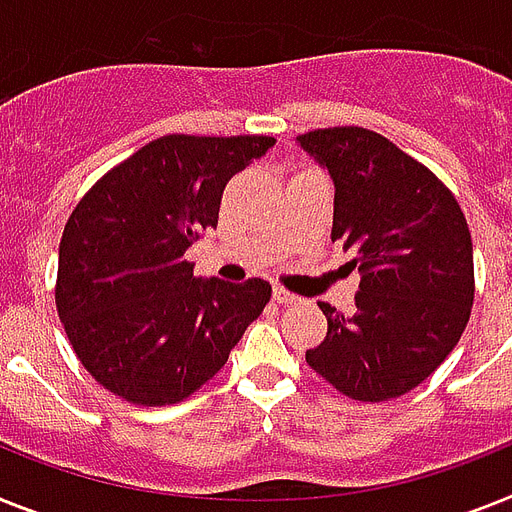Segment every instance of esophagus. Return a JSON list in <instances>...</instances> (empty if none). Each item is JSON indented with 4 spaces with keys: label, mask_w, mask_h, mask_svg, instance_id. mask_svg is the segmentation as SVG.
I'll list each match as a JSON object with an SVG mask.
<instances>
[{
    "label": "esophagus",
    "mask_w": 512,
    "mask_h": 512,
    "mask_svg": "<svg viewBox=\"0 0 512 512\" xmlns=\"http://www.w3.org/2000/svg\"><path fill=\"white\" fill-rule=\"evenodd\" d=\"M274 301L277 303H295L298 301V295H293L290 290H285V287H274Z\"/></svg>",
    "instance_id": "obj_1"
}]
</instances>
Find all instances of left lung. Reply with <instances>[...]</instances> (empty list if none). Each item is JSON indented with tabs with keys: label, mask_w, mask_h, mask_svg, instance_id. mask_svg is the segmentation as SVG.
I'll list each match as a JSON object with an SVG mask.
<instances>
[{
	"label": "left lung",
	"mask_w": 512,
	"mask_h": 512,
	"mask_svg": "<svg viewBox=\"0 0 512 512\" xmlns=\"http://www.w3.org/2000/svg\"><path fill=\"white\" fill-rule=\"evenodd\" d=\"M335 183L332 240L361 272L356 308L319 303L327 337L308 366L361 403L400 398L450 356L474 306V246L447 185L374 130L298 135Z\"/></svg>",
	"instance_id": "left-lung-1"
}]
</instances>
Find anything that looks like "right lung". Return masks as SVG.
Segmentation results:
<instances>
[{
	"mask_svg": "<svg viewBox=\"0 0 512 512\" xmlns=\"http://www.w3.org/2000/svg\"><path fill=\"white\" fill-rule=\"evenodd\" d=\"M272 135H162L101 177L67 219L54 301L104 390L133 405L190 398L230 358L272 285L198 280L185 251L217 230L232 175Z\"/></svg>",
	"mask_w": 512,
	"mask_h": 512,
	"instance_id": "right-lung-1",
	"label": "right lung"
}]
</instances>
